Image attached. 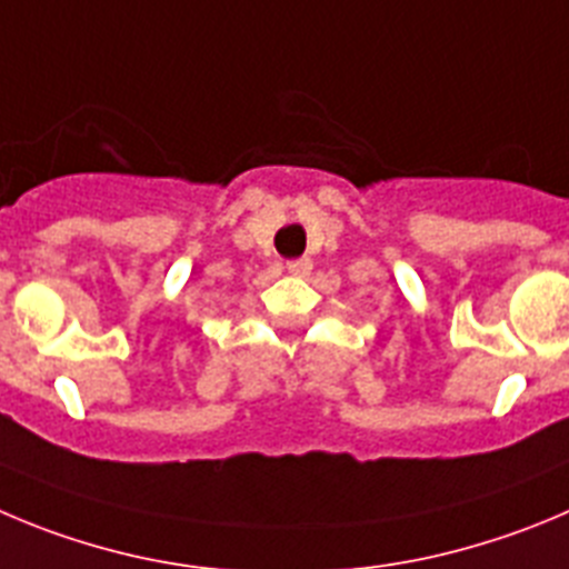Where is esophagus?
<instances>
[{"label":"esophagus","instance_id":"34e87169","mask_svg":"<svg viewBox=\"0 0 569 569\" xmlns=\"http://www.w3.org/2000/svg\"><path fill=\"white\" fill-rule=\"evenodd\" d=\"M289 272L297 274V278H306V274L311 272V260H309V258L289 260Z\"/></svg>","mask_w":569,"mask_h":569}]
</instances>
